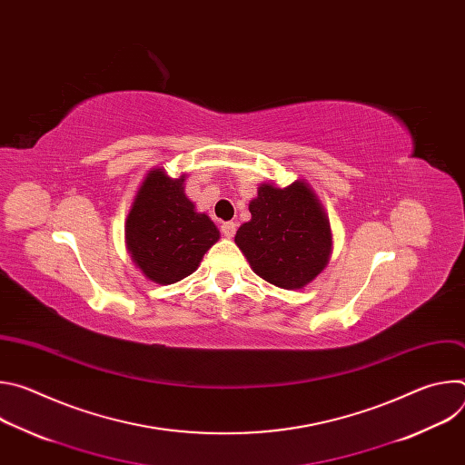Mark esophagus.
<instances>
[{
  "instance_id": "obj_1",
  "label": "esophagus",
  "mask_w": 465,
  "mask_h": 465,
  "mask_svg": "<svg viewBox=\"0 0 465 465\" xmlns=\"http://www.w3.org/2000/svg\"><path fill=\"white\" fill-rule=\"evenodd\" d=\"M221 232L224 233V237H228V239H232L233 235H235V232H237V224L235 223H223V226H221Z\"/></svg>"
}]
</instances>
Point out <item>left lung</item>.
Instances as JSON below:
<instances>
[{
  "label": "left lung",
  "instance_id": "left-lung-1",
  "mask_svg": "<svg viewBox=\"0 0 465 465\" xmlns=\"http://www.w3.org/2000/svg\"><path fill=\"white\" fill-rule=\"evenodd\" d=\"M248 208L252 219L237 230L235 242L257 276L282 289H302L323 271L331 232L307 183H262Z\"/></svg>",
  "mask_w": 465,
  "mask_h": 465
}]
</instances>
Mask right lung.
Here are the masks:
<instances>
[{
	"instance_id": "obj_1",
	"label": "right lung",
	"mask_w": 465,
	"mask_h": 465,
	"mask_svg": "<svg viewBox=\"0 0 465 465\" xmlns=\"http://www.w3.org/2000/svg\"><path fill=\"white\" fill-rule=\"evenodd\" d=\"M183 178L154 169L140 187L126 219V244L143 274L171 285L193 274L203 255L219 241L206 213H196L183 194Z\"/></svg>"
}]
</instances>
